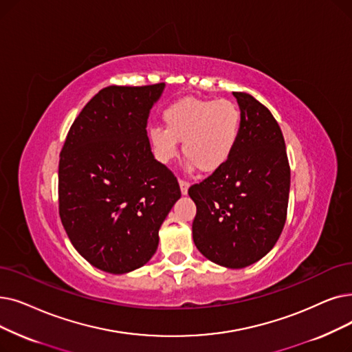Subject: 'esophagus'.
<instances>
[{
  "label": "esophagus",
  "instance_id": "1",
  "mask_svg": "<svg viewBox=\"0 0 352 352\" xmlns=\"http://www.w3.org/2000/svg\"><path fill=\"white\" fill-rule=\"evenodd\" d=\"M178 182H179V187H181V192L186 195V194L188 192V187H190V182H188V181H186V179H179Z\"/></svg>",
  "mask_w": 352,
  "mask_h": 352
}]
</instances>
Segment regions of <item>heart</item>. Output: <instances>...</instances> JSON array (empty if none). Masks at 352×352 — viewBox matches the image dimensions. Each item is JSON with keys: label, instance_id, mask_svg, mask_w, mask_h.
Here are the masks:
<instances>
[{"label": "heart", "instance_id": "heart-1", "mask_svg": "<svg viewBox=\"0 0 352 352\" xmlns=\"http://www.w3.org/2000/svg\"><path fill=\"white\" fill-rule=\"evenodd\" d=\"M164 128L149 132L155 157L171 162L178 154V142L191 165L206 174L216 173L230 160L237 146L241 115L228 99L187 98L171 103L162 113Z\"/></svg>", "mask_w": 352, "mask_h": 352}]
</instances>
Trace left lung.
<instances>
[{
	"label": "left lung",
	"instance_id": "8db88e82",
	"mask_svg": "<svg viewBox=\"0 0 352 352\" xmlns=\"http://www.w3.org/2000/svg\"><path fill=\"white\" fill-rule=\"evenodd\" d=\"M241 126L227 164L188 188L197 206L192 239L208 261L246 267L276 244L287 214L290 166L282 131L252 95L233 91Z\"/></svg>",
	"mask_w": 352,
	"mask_h": 352
}]
</instances>
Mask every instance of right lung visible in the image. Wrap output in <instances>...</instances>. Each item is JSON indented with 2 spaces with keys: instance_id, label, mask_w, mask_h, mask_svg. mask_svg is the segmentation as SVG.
Segmentation results:
<instances>
[{
  "instance_id": "right-lung-1",
  "label": "right lung",
  "mask_w": 352,
  "mask_h": 352,
  "mask_svg": "<svg viewBox=\"0 0 352 352\" xmlns=\"http://www.w3.org/2000/svg\"><path fill=\"white\" fill-rule=\"evenodd\" d=\"M164 86L102 89L74 119L60 152V219L74 249L103 272L144 266L181 197L175 175L152 155L146 135Z\"/></svg>"
}]
</instances>
